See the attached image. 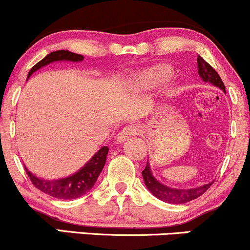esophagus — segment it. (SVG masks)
Returning a JSON list of instances; mask_svg holds the SVG:
<instances>
[{"label":"esophagus","mask_w":250,"mask_h":250,"mask_svg":"<svg viewBox=\"0 0 250 250\" xmlns=\"http://www.w3.org/2000/svg\"><path fill=\"white\" fill-rule=\"evenodd\" d=\"M137 134V128L135 127V125H127V127L122 128L121 131H120L119 134H117V142H125L127 141L129 137L134 136V135Z\"/></svg>","instance_id":"obj_1"}]
</instances>
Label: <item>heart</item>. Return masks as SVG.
Wrapping results in <instances>:
<instances>
[{
  "mask_svg": "<svg viewBox=\"0 0 250 250\" xmlns=\"http://www.w3.org/2000/svg\"><path fill=\"white\" fill-rule=\"evenodd\" d=\"M173 74V69L167 64H159L140 71L131 79V84L136 89H146L156 87L160 83L165 82Z\"/></svg>",
  "mask_w": 250,
  "mask_h": 250,
  "instance_id": "obj_1",
  "label": "heart"
}]
</instances>
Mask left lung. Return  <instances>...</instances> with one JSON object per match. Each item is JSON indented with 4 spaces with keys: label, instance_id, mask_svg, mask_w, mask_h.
<instances>
[{
    "label": "left lung",
    "instance_id": "left-lung-1",
    "mask_svg": "<svg viewBox=\"0 0 250 250\" xmlns=\"http://www.w3.org/2000/svg\"><path fill=\"white\" fill-rule=\"evenodd\" d=\"M197 69H199V75L203 81L211 83L215 87L220 88L223 93H226L225 83L222 82L219 74H217L214 68L211 67L209 63L206 62L201 56H197ZM142 176L148 190L150 191L154 196H156L157 199L163 201V202L175 203V205L187 203L189 201L197 199L201 195L205 194L206 191H207V189L213 185V182H211L208 183V185L201 186V187L190 189H176L167 187V186L160 183L159 181L153 176L148 162L146 168L142 170Z\"/></svg>",
    "mask_w": 250,
    "mask_h": 250
}]
</instances>
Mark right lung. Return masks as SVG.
<instances>
[{
  "label": "right lung",
  "instance_id": "1",
  "mask_svg": "<svg viewBox=\"0 0 250 250\" xmlns=\"http://www.w3.org/2000/svg\"><path fill=\"white\" fill-rule=\"evenodd\" d=\"M56 61L81 62L83 61V56L80 55V54L71 53V51L68 50L53 51V53L48 54L44 59L41 60L39 63H36V64L31 68L29 73H28V79H29L31 74L35 73L36 70L40 69V68ZM108 151V147H105V146L102 147L81 169H80V170H77L75 174L70 175V176L64 177V179L43 180L31 174L30 171L28 170L27 167H24V169L25 173L29 176L30 181L33 182V185L35 186L39 190L50 195V196L53 197H56V199H77V197H81L82 195H84L87 191H89L94 187L97 177L101 174L102 169L105 165Z\"/></svg>",
  "mask_w": 250,
  "mask_h": 250
}]
</instances>
